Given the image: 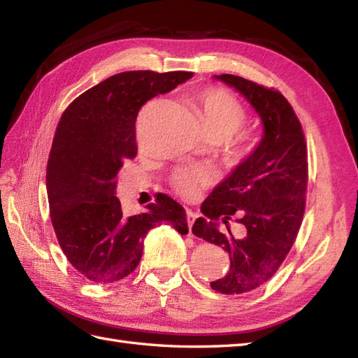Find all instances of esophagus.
<instances>
[{"label": "esophagus", "instance_id": "esophagus-1", "mask_svg": "<svg viewBox=\"0 0 358 358\" xmlns=\"http://www.w3.org/2000/svg\"><path fill=\"white\" fill-rule=\"evenodd\" d=\"M186 215H187V226H189V234H192V224H194V222H195L196 214H195L194 210L187 209V210H186Z\"/></svg>", "mask_w": 358, "mask_h": 358}]
</instances>
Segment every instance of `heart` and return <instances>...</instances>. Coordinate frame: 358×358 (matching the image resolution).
Instances as JSON below:
<instances>
[{
	"label": "heart",
	"mask_w": 358,
	"mask_h": 358,
	"mask_svg": "<svg viewBox=\"0 0 358 358\" xmlns=\"http://www.w3.org/2000/svg\"><path fill=\"white\" fill-rule=\"evenodd\" d=\"M200 121L208 135H223L227 140L245 121V110L232 95L222 89L209 87L196 95ZM210 183V173L203 167H183L172 175L175 191L192 199Z\"/></svg>",
	"instance_id": "heart-1"
}]
</instances>
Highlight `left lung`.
<instances>
[{"mask_svg": "<svg viewBox=\"0 0 358 358\" xmlns=\"http://www.w3.org/2000/svg\"><path fill=\"white\" fill-rule=\"evenodd\" d=\"M252 106L263 124L255 149L235 166L201 204L192 234L222 246L231 268L210 287L222 294H245L277 272L299 234L306 203L308 149L291 104L277 90L235 75H214ZM235 216L247 235L234 238L219 229Z\"/></svg>", "mask_w": 358, "mask_h": 358, "instance_id": "left-lung-1", "label": "left lung"}]
</instances>
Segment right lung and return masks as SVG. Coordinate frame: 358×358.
Here are the masks:
<instances>
[{
	"mask_svg": "<svg viewBox=\"0 0 358 358\" xmlns=\"http://www.w3.org/2000/svg\"><path fill=\"white\" fill-rule=\"evenodd\" d=\"M192 72L132 71L112 75L73 100L53 136L45 187L53 229L83 277L108 285L138 266L143 240L162 223L187 234L183 206L162 195L143 214L126 217L117 175L136 155L135 120L141 106L167 94Z\"/></svg>",
	"mask_w": 358,
	"mask_h": 358,
	"instance_id": "right-lung-1",
	"label": "right lung"
}]
</instances>
